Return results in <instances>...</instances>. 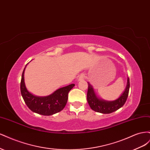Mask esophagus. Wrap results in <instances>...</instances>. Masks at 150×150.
I'll return each mask as SVG.
<instances>
[{
    "instance_id": "esophagus-1",
    "label": "esophagus",
    "mask_w": 150,
    "mask_h": 150,
    "mask_svg": "<svg viewBox=\"0 0 150 150\" xmlns=\"http://www.w3.org/2000/svg\"><path fill=\"white\" fill-rule=\"evenodd\" d=\"M84 74H81V76H80V77L79 78V81H81V80H83L84 79Z\"/></svg>"
}]
</instances>
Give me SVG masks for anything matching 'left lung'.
Returning <instances> with one entry per match:
<instances>
[{"label": "left lung", "instance_id": "1", "mask_svg": "<svg viewBox=\"0 0 150 150\" xmlns=\"http://www.w3.org/2000/svg\"><path fill=\"white\" fill-rule=\"evenodd\" d=\"M88 83V90L87 93V101L91 108L94 111L101 112L103 114H110L112 112L119 110L124 105L127 100L129 89V79H127V84L124 92L121 96L115 101H105L99 98L94 91L93 86Z\"/></svg>", "mask_w": 150, "mask_h": 150}]
</instances>
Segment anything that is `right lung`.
Listing matches in <instances>:
<instances>
[{
  "mask_svg": "<svg viewBox=\"0 0 150 150\" xmlns=\"http://www.w3.org/2000/svg\"><path fill=\"white\" fill-rule=\"evenodd\" d=\"M21 82V92L26 105L35 113L44 116H50L62 111L65 107L68 99V93L75 86L71 84L59 88L47 96H37L29 92L24 83V71Z\"/></svg>",
  "mask_w": 150,
  "mask_h": 150,
  "instance_id": "1",
  "label": "right lung"
}]
</instances>
